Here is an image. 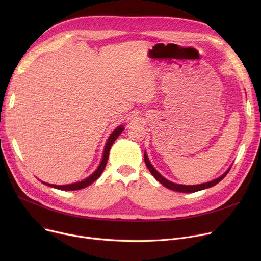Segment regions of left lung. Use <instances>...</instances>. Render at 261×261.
<instances>
[{"mask_svg":"<svg viewBox=\"0 0 261 261\" xmlns=\"http://www.w3.org/2000/svg\"><path fill=\"white\" fill-rule=\"evenodd\" d=\"M144 160H145V163H146V166L148 167L149 171L151 172V174L155 177V179L161 183L163 184L164 186H166L167 188L171 189V190H175V191H180V193H195V191H199V190H202V189H205V188H208V187H212L216 184H218L219 182H220L221 180L224 179V176L228 173L229 169L223 173L221 176H219L218 179L214 180V181H211V182H207V183H204V184H200V185H180V184H174L168 180H166L165 177H163L154 168L153 166L150 164L148 158L146 154H144Z\"/></svg>","mask_w":261,"mask_h":261,"instance_id":"obj_1","label":"left lung"}]
</instances>
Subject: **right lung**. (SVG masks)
<instances>
[{
	"label": "right lung",
	"instance_id": "add662e5",
	"mask_svg": "<svg viewBox=\"0 0 261 261\" xmlns=\"http://www.w3.org/2000/svg\"><path fill=\"white\" fill-rule=\"evenodd\" d=\"M123 128L122 126H119L117 127L114 132L111 134V136H110L108 142H107V145L105 147V151H103V156H102V161L100 163L99 167L96 169V171L91 174L88 179L81 181V182H77V183H74V184H70V185H53V184H48V183H44L45 185H48L50 187H54V188H57V189H61V190H78V189H81V188H85L87 187L88 185L92 184L94 181H96L98 179V177L100 176V174L102 173V171L105 170V167L107 165V162H108V158H109V152H110V149H111V146L113 145L114 141L118 138V135L122 132Z\"/></svg>",
	"mask_w": 261,
	"mask_h": 261
}]
</instances>
